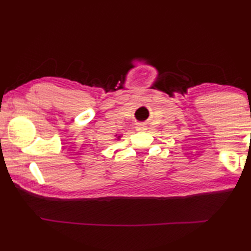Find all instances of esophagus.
<instances>
[{
  "instance_id": "1",
  "label": "esophagus",
  "mask_w": 251,
  "mask_h": 251,
  "mask_svg": "<svg viewBox=\"0 0 251 251\" xmlns=\"http://www.w3.org/2000/svg\"><path fill=\"white\" fill-rule=\"evenodd\" d=\"M136 130L137 131H145V130H147L146 123H139V124H137L136 125Z\"/></svg>"
}]
</instances>
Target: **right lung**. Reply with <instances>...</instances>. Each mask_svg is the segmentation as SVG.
Returning <instances> with one entry per match:
<instances>
[{
	"label": "right lung",
	"mask_w": 251,
	"mask_h": 251,
	"mask_svg": "<svg viewBox=\"0 0 251 251\" xmlns=\"http://www.w3.org/2000/svg\"><path fill=\"white\" fill-rule=\"evenodd\" d=\"M116 136V135H115ZM120 138H121V136H119V137H117V139H120Z\"/></svg>",
	"instance_id": "right-lung-1"
}]
</instances>
